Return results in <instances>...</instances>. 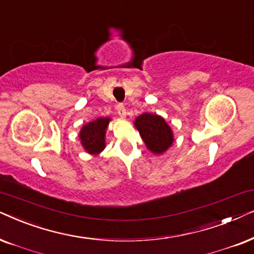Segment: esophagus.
I'll return each mask as SVG.
<instances>
[{"mask_svg":"<svg viewBox=\"0 0 254 254\" xmlns=\"http://www.w3.org/2000/svg\"><path fill=\"white\" fill-rule=\"evenodd\" d=\"M116 109H117L118 115H120L121 117H125V115H127V110H125V107L123 103H118L116 106Z\"/></svg>","mask_w":254,"mask_h":254,"instance_id":"34e87169","label":"esophagus"}]
</instances>
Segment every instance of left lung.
<instances>
[{
    "mask_svg": "<svg viewBox=\"0 0 254 254\" xmlns=\"http://www.w3.org/2000/svg\"><path fill=\"white\" fill-rule=\"evenodd\" d=\"M134 125L148 150L155 154L165 152L173 143V133L165 120L158 115L145 113L136 118Z\"/></svg>",
    "mask_w": 254,
    "mask_h": 254,
    "instance_id": "8db88e82",
    "label": "left lung"
}]
</instances>
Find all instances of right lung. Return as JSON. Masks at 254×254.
Masks as SVG:
<instances>
[{
	"instance_id": "obj_1",
	"label": "right lung",
	"mask_w": 254,
	"mask_h": 254,
	"mask_svg": "<svg viewBox=\"0 0 254 254\" xmlns=\"http://www.w3.org/2000/svg\"><path fill=\"white\" fill-rule=\"evenodd\" d=\"M109 121V118H97L96 121L90 122L81 129L79 137L81 144L88 153L97 154L106 147L104 136Z\"/></svg>"
}]
</instances>
